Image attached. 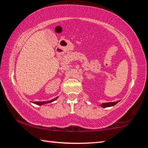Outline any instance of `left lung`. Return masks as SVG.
Listing matches in <instances>:
<instances>
[{"mask_svg":"<svg viewBox=\"0 0 148 148\" xmlns=\"http://www.w3.org/2000/svg\"><path fill=\"white\" fill-rule=\"evenodd\" d=\"M118 101H116V102H106V103H104L101 104V106L103 107V108H106V107H110V106H114L115 104H116Z\"/></svg>","mask_w":148,"mask_h":148,"instance_id":"8db88e82","label":"left lung"}]
</instances>
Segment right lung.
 <instances>
[{
  "instance_id": "add662e5",
  "label": "right lung",
  "mask_w": 148,
  "mask_h": 148,
  "mask_svg": "<svg viewBox=\"0 0 148 148\" xmlns=\"http://www.w3.org/2000/svg\"><path fill=\"white\" fill-rule=\"evenodd\" d=\"M57 99V97L56 99H54L53 100H51V101H46V102H35L34 103H35L36 104H38L40 105V106H41L42 104H47V103H49V102H51L54 101H56V100Z\"/></svg>"
}]
</instances>
